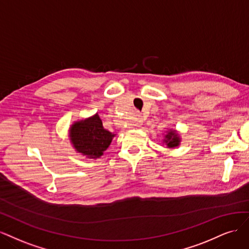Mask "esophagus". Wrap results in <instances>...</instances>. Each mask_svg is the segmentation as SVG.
Listing matches in <instances>:
<instances>
[{"mask_svg": "<svg viewBox=\"0 0 249 249\" xmlns=\"http://www.w3.org/2000/svg\"><path fill=\"white\" fill-rule=\"evenodd\" d=\"M136 124H138L139 125V127L142 125V121H141V120H139V121H138V123H136Z\"/></svg>", "mask_w": 249, "mask_h": 249, "instance_id": "obj_1", "label": "esophagus"}]
</instances>
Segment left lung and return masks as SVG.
I'll return each mask as SVG.
<instances>
[{
	"instance_id": "1",
	"label": "left lung",
	"mask_w": 249,
	"mask_h": 249,
	"mask_svg": "<svg viewBox=\"0 0 249 249\" xmlns=\"http://www.w3.org/2000/svg\"><path fill=\"white\" fill-rule=\"evenodd\" d=\"M164 142H166L168 148H174V147H177L179 145L180 140H179V136L177 133H176L175 131H170L165 135Z\"/></svg>"
}]
</instances>
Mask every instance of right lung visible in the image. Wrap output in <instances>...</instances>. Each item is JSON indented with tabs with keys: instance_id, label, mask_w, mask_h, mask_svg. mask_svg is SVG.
Returning <instances> with one entry per match:
<instances>
[{
	"instance_id": "right-lung-1",
	"label": "right lung",
	"mask_w": 249,
	"mask_h": 249,
	"mask_svg": "<svg viewBox=\"0 0 249 249\" xmlns=\"http://www.w3.org/2000/svg\"><path fill=\"white\" fill-rule=\"evenodd\" d=\"M115 136L102 126L99 116L79 121L70 128V139L78 153L90 158H98L110 145Z\"/></svg>"
}]
</instances>
